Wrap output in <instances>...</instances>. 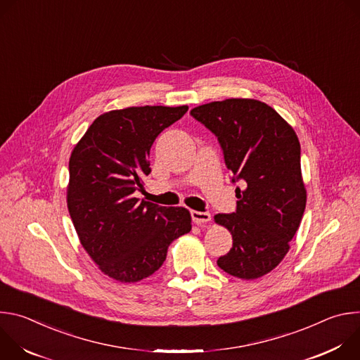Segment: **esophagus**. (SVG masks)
I'll use <instances>...</instances> for the list:
<instances>
[{"mask_svg": "<svg viewBox=\"0 0 360 360\" xmlns=\"http://www.w3.org/2000/svg\"><path fill=\"white\" fill-rule=\"evenodd\" d=\"M192 221L198 225H203L211 221V214L210 212H199V211H191Z\"/></svg>", "mask_w": 360, "mask_h": 360, "instance_id": "esophagus-1", "label": "esophagus"}]
</instances>
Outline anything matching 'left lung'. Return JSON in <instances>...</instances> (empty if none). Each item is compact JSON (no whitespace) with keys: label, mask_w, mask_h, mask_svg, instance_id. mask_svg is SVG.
<instances>
[{"label":"left lung","mask_w":360,"mask_h":360,"mask_svg":"<svg viewBox=\"0 0 360 360\" xmlns=\"http://www.w3.org/2000/svg\"><path fill=\"white\" fill-rule=\"evenodd\" d=\"M191 115L215 134L232 182L243 185L235 191L236 211L214 218L233 240L217 264L235 278L258 279L282 262L304 212L299 139L272 107L256 99L215 101Z\"/></svg>","instance_id":"8db88e82"}]
</instances>
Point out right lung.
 Segmentation results:
<instances>
[{
  "mask_svg": "<svg viewBox=\"0 0 360 360\" xmlns=\"http://www.w3.org/2000/svg\"><path fill=\"white\" fill-rule=\"evenodd\" d=\"M182 107H129L99 115L70 158L67 205L81 245L110 278L134 283L157 272L168 246L192 228L182 207L134 196L149 175V149Z\"/></svg>",
  "mask_w": 360,
  "mask_h": 360,
  "instance_id": "right-lung-1",
  "label": "right lung"
}]
</instances>
